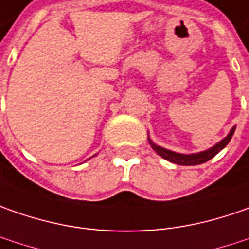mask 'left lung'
<instances>
[{
  "label": "left lung",
  "mask_w": 249,
  "mask_h": 249,
  "mask_svg": "<svg viewBox=\"0 0 249 249\" xmlns=\"http://www.w3.org/2000/svg\"><path fill=\"white\" fill-rule=\"evenodd\" d=\"M234 129H236V128H233L226 138H225L223 141L219 142L218 144H215L212 149H210V150L207 151H202V153H197V154H189V156H187V154H179V153H175V151L167 150V149H162V147H160V146H156L151 141L150 144L151 147H153V150L156 151L159 156H161L162 159L168 160V161H171V162H174V164H178V165H198V164L207 162L208 160H211L212 157H215L223 147H226V144L230 142L233 133H234Z\"/></svg>",
  "instance_id": "obj_1"
}]
</instances>
